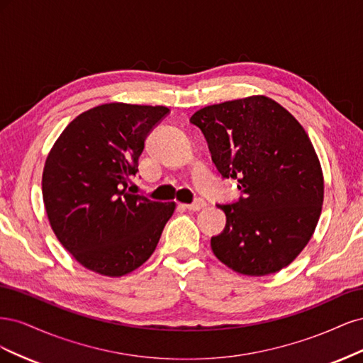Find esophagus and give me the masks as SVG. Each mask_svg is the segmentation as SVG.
<instances>
[{
	"label": "esophagus",
	"mask_w": 363,
	"mask_h": 363,
	"mask_svg": "<svg viewBox=\"0 0 363 363\" xmlns=\"http://www.w3.org/2000/svg\"><path fill=\"white\" fill-rule=\"evenodd\" d=\"M207 206V203L203 200V199H196L194 203H191V204H184V207L188 208V211H194V212H196V211H201V208H204Z\"/></svg>",
	"instance_id": "1"
}]
</instances>
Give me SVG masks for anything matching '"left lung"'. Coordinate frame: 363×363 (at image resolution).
Wrapping results in <instances>:
<instances>
[{"label":"left lung","mask_w":363,"mask_h":363,"mask_svg":"<svg viewBox=\"0 0 363 363\" xmlns=\"http://www.w3.org/2000/svg\"><path fill=\"white\" fill-rule=\"evenodd\" d=\"M191 123L201 130L223 179L242 195L218 204L227 223L213 255L245 276L277 272L300 255L321 215L324 180L304 128L268 96L207 106Z\"/></svg>","instance_id":"1"}]
</instances>
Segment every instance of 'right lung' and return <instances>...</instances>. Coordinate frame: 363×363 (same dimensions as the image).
<instances>
[{
	"label": "right lung",
	"instance_id": "right-lung-1",
	"mask_svg": "<svg viewBox=\"0 0 363 363\" xmlns=\"http://www.w3.org/2000/svg\"><path fill=\"white\" fill-rule=\"evenodd\" d=\"M169 113L163 106L108 103L63 130L42 175L52 232L77 262L103 276L139 268L156 250L174 203L130 192L145 139Z\"/></svg>",
	"mask_w": 363,
	"mask_h": 363
}]
</instances>
